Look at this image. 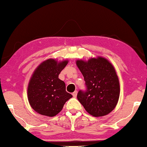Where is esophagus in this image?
Returning a JSON list of instances; mask_svg holds the SVG:
<instances>
[{"label":"esophagus","mask_w":147,"mask_h":147,"mask_svg":"<svg viewBox=\"0 0 147 147\" xmlns=\"http://www.w3.org/2000/svg\"><path fill=\"white\" fill-rule=\"evenodd\" d=\"M77 94H78V91L77 90H76V91H74V92H73V96L74 97H76L77 96Z\"/></svg>","instance_id":"obj_1"}]
</instances>
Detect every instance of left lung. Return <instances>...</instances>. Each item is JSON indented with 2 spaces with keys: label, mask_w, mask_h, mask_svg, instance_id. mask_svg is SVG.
Masks as SVG:
<instances>
[{
  "label": "left lung",
  "mask_w": 147,
  "mask_h": 147,
  "mask_svg": "<svg viewBox=\"0 0 147 147\" xmlns=\"http://www.w3.org/2000/svg\"><path fill=\"white\" fill-rule=\"evenodd\" d=\"M85 81L86 90H80L78 99L88 113L102 117L115 109L120 95L118 76L113 65L104 58L78 61Z\"/></svg>",
  "instance_id": "left-lung-1"
}]
</instances>
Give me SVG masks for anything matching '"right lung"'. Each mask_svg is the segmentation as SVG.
<instances>
[{
  "label": "right lung",
  "instance_id": "add662e5",
  "mask_svg": "<svg viewBox=\"0 0 147 147\" xmlns=\"http://www.w3.org/2000/svg\"><path fill=\"white\" fill-rule=\"evenodd\" d=\"M68 62L48 59L34 72L28 86V99L30 106L38 113L54 117L72 98L71 94L66 91L64 81L59 79V75Z\"/></svg>",
  "mask_w": 147,
  "mask_h": 147
}]
</instances>
